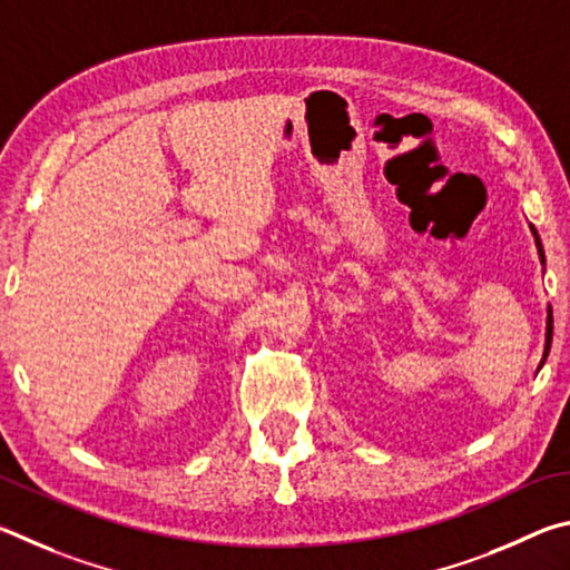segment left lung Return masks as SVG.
Segmentation results:
<instances>
[{"label":"left lung","instance_id":"left-lung-1","mask_svg":"<svg viewBox=\"0 0 570 570\" xmlns=\"http://www.w3.org/2000/svg\"><path fill=\"white\" fill-rule=\"evenodd\" d=\"M531 233H533V237H535V247H538V257H541V265H546V253H543L541 237H538L533 225H531ZM551 341H553V313H551V305H548V317H546V345H543V357H541V363H538L535 373L541 371L543 363H546V357H548V353H551Z\"/></svg>","mask_w":570,"mask_h":570}]
</instances>
